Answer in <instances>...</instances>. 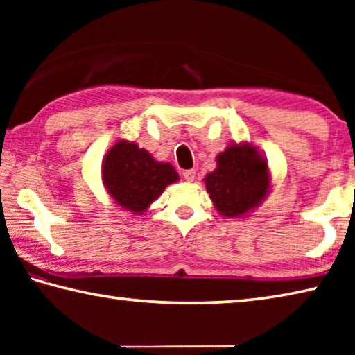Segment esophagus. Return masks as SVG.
<instances>
[{"label": "esophagus", "instance_id": "1", "mask_svg": "<svg viewBox=\"0 0 355 355\" xmlns=\"http://www.w3.org/2000/svg\"><path fill=\"white\" fill-rule=\"evenodd\" d=\"M183 178L186 180V182H194L196 180V171L194 169H188L183 172Z\"/></svg>", "mask_w": 355, "mask_h": 355}]
</instances>
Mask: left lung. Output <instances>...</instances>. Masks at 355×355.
Returning <instances> with one entry per match:
<instances>
[{
    "mask_svg": "<svg viewBox=\"0 0 355 355\" xmlns=\"http://www.w3.org/2000/svg\"><path fill=\"white\" fill-rule=\"evenodd\" d=\"M216 169L205 175L207 192L225 218H245L271 191L268 161L249 142L228 144L216 156Z\"/></svg>",
    "mask_w": 355,
    "mask_h": 355,
    "instance_id": "obj_1",
    "label": "left lung"
}]
</instances>
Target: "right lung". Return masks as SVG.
<instances>
[{
    "label": "right lung",
    "mask_w": 355,
    "mask_h": 355,
    "mask_svg": "<svg viewBox=\"0 0 355 355\" xmlns=\"http://www.w3.org/2000/svg\"><path fill=\"white\" fill-rule=\"evenodd\" d=\"M101 180L114 203L131 214H144L167 186L178 182V173L172 164L156 161L146 148L122 139L105 155Z\"/></svg>",
    "instance_id": "obj_1"
}]
</instances>
